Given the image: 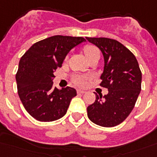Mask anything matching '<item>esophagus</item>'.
Wrapping results in <instances>:
<instances>
[{
    "label": "esophagus",
    "mask_w": 157,
    "mask_h": 157,
    "mask_svg": "<svg viewBox=\"0 0 157 157\" xmlns=\"http://www.w3.org/2000/svg\"><path fill=\"white\" fill-rule=\"evenodd\" d=\"M78 94H84V93H86V90L78 89Z\"/></svg>",
    "instance_id": "1"
}]
</instances>
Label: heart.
Listing matches in <instances>:
<instances>
[{
    "label": "heart",
    "mask_w": 157,
    "mask_h": 157,
    "mask_svg": "<svg viewBox=\"0 0 157 157\" xmlns=\"http://www.w3.org/2000/svg\"><path fill=\"white\" fill-rule=\"evenodd\" d=\"M83 52H84V54L86 56V58H89L90 56H92L93 54H94V53H97V52H99L98 48L94 47V46L92 45H88L86 47H84V48H83ZM74 83H76L77 84H83V79L82 78L79 77H76L74 78Z\"/></svg>",
    "instance_id": "heart-1"
}]
</instances>
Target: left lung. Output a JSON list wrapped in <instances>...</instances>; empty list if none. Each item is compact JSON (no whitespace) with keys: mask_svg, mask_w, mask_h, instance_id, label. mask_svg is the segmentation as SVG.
Returning a JSON list of instances; mask_svg holds the SVG:
<instances>
[{"mask_svg":"<svg viewBox=\"0 0 157 157\" xmlns=\"http://www.w3.org/2000/svg\"><path fill=\"white\" fill-rule=\"evenodd\" d=\"M102 52L105 60L100 85L108 89L105 96L95 94V101L88 106V117L103 127L120 124L128 117L141 90V72L135 55L116 40L86 37Z\"/></svg>","mask_w":157,"mask_h":157,"instance_id":"1","label":"left lung"}]
</instances>
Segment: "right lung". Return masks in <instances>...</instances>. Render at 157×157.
I'll return each instance as SVG.
<instances>
[{"label":"right lung","mask_w":157,"mask_h":157,"mask_svg":"<svg viewBox=\"0 0 157 157\" xmlns=\"http://www.w3.org/2000/svg\"><path fill=\"white\" fill-rule=\"evenodd\" d=\"M84 42L81 36H50L34 43L21 58L16 75L18 95L24 108L36 121H57L67 113L77 92L71 87L54 88L53 74L68 52Z\"/></svg>","instance_id":"obj_1"}]
</instances>
